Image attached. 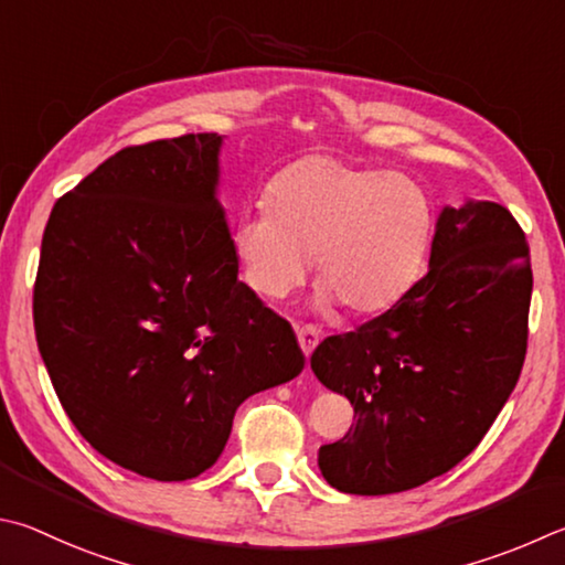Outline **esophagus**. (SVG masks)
<instances>
[{"mask_svg":"<svg viewBox=\"0 0 565 565\" xmlns=\"http://www.w3.org/2000/svg\"><path fill=\"white\" fill-rule=\"evenodd\" d=\"M296 338H299V345L306 358H311V353L316 351L318 341H321V335H318V331L313 326H299L296 328Z\"/></svg>","mask_w":565,"mask_h":565,"instance_id":"1","label":"esophagus"}]
</instances>
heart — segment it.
Returning <instances> with one entry per match:
<instances>
[{
    "instance_id": "obj_1",
    "label": "heart",
    "mask_w": 565,
    "mask_h": 565,
    "mask_svg": "<svg viewBox=\"0 0 565 565\" xmlns=\"http://www.w3.org/2000/svg\"><path fill=\"white\" fill-rule=\"evenodd\" d=\"M266 212L234 224L232 249L244 281L281 301L311 271L318 309L338 301L353 316H375L417 281L435 232L427 190L399 172L306 156L266 188Z\"/></svg>"
}]
</instances>
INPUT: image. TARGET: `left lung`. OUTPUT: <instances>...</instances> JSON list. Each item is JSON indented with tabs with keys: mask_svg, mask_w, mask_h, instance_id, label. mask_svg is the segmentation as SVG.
<instances>
[{
	"mask_svg": "<svg viewBox=\"0 0 565 565\" xmlns=\"http://www.w3.org/2000/svg\"><path fill=\"white\" fill-rule=\"evenodd\" d=\"M531 286L526 237L507 207H443L423 279L311 355L318 381L355 413L343 439L318 449L328 484L395 494L459 465L519 381Z\"/></svg>",
	"mask_w": 565,
	"mask_h": 565,
	"instance_id": "1",
	"label": "left lung"
}]
</instances>
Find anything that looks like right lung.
<instances>
[{
  "mask_svg": "<svg viewBox=\"0 0 565 565\" xmlns=\"http://www.w3.org/2000/svg\"><path fill=\"white\" fill-rule=\"evenodd\" d=\"M222 146L198 132L116 152L41 239L34 328L61 405L96 452L158 481L210 469L244 399L306 363L239 281Z\"/></svg>",
  "mask_w": 565,
  "mask_h": 565,
  "instance_id": "obj_1",
  "label": "right lung"
}]
</instances>
